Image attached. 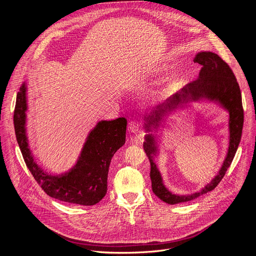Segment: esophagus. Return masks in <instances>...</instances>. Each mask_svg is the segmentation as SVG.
<instances>
[{
  "label": "esophagus",
  "mask_w": 256,
  "mask_h": 256,
  "mask_svg": "<svg viewBox=\"0 0 256 256\" xmlns=\"http://www.w3.org/2000/svg\"><path fill=\"white\" fill-rule=\"evenodd\" d=\"M140 124L138 120H132L128 124V130L132 132H140Z\"/></svg>",
  "instance_id": "esophagus-1"
}]
</instances>
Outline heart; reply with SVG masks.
<instances>
[{"instance_id": "obj_1", "label": "heart", "mask_w": 256, "mask_h": 256, "mask_svg": "<svg viewBox=\"0 0 256 256\" xmlns=\"http://www.w3.org/2000/svg\"><path fill=\"white\" fill-rule=\"evenodd\" d=\"M176 85H177V80H173L172 82L169 83V85L167 86V88L164 90V93H165V94H169V93L172 92V90L176 87Z\"/></svg>"}]
</instances>
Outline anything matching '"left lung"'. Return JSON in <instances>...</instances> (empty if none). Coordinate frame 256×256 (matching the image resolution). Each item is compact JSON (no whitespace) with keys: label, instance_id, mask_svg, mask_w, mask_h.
<instances>
[{"label":"left lung","instance_id":"1","mask_svg":"<svg viewBox=\"0 0 256 256\" xmlns=\"http://www.w3.org/2000/svg\"><path fill=\"white\" fill-rule=\"evenodd\" d=\"M194 62L202 64L198 78L188 84H186L181 90L172 95L162 105L157 106L155 110L151 112L147 120L149 124H146L147 130H149L150 124L158 126V122L161 120L160 114L166 112L167 109L175 108L178 104L188 102V100H198L200 98H206L208 100H214L220 102L230 114V142L227 157L223 163L221 170L218 171L216 176L210 182V184L202 188L200 192L186 194V196H176L171 194L163 184L162 177L157 169L155 162L153 161L152 154L156 153V146L153 134H147L144 136L146 142H144V150L147 153L151 163V181L153 192L163 202L169 204H176L179 202H186L192 200L204 194L212 192L220 184V181L226 174L227 169L230 167L233 158L238 149V146L242 136L244 112L242 106L241 91L234 75L233 70L229 64L224 62L216 54L210 52H198L194 60Z\"/></svg>","mask_w":256,"mask_h":256}]
</instances>
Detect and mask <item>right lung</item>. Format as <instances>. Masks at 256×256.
I'll return each mask as SVG.
<instances>
[{"label":"right lung","instance_id":"1","mask_svg":"<svg viewBox=\"0 0 256 256\" xmlns=\"http://www.w3.org/2000/svg\"><path fill=\"white\" fill-rule=\"evenodd\" d=\"M26 109V87L23 84L17 93L14 128L23 159L36 182L48 196L62 202L82 206L99 202L107 192V175L112 159L126 142V118L99 122L90 132L76 166L66 174L54 176L46 173L38 165L28 148Z\"/></svg>","mask_w":256,"mask_h":256}]
</instances>
